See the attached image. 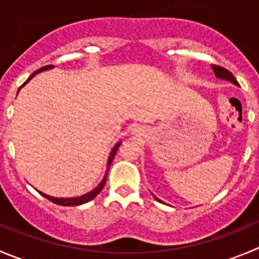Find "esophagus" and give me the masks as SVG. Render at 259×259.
Returning a JSON list of instances; mask_svg holds the SVG:
<instances>
[{
	"instance_id": "esophagus-1",
	"label": "esophagus",
	"mask_w": 259,
	"mask_h": 259,
	"mask_svg": "<svg viewBox=\"0 0 259 259\" xmlns=\"http://www.w3.org/2000/svg\"><path fill=\"white\" fill-rule=\"evenodd\" d=\"M136 132H137V131H136Z\"/></svg>"
}]
</instances>
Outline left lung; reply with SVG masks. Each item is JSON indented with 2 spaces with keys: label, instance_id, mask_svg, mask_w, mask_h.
Wrapping results in <instances>:
<instances>
[{
  "label": "left lung",
  "instance_id": "8db88e82",
  "mask_svg": "<svg viewBox=\"0 0 259 259\" xmlns=\"http://www.w3.org/2000/svg\"><path fill=\"white\" fill-rule=\"evenodd\" d=\"M211 67H212V70H213V72H215L216 77L221 78V80H226V81H229V82L234 83V85L239 86L238 81L235 80V77H234L233 73H231L230 71H228V70H226V68H223V67H220V66H215V65H212V66H211ZM154 198L156 199V201L162 202V201H160V199L157 198V197L154 196Z\"/></svg>",
  "mask_w": 259,
  "mask_h": 259
}]
</instances>
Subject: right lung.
Here are the masks:
<instances>
[{
  "instance_id": "right-lung-1",
  "label": "right lung",
  "mask_w": 259,
  "mask_h": 259,
  "mask_svg": "<svg viewBox=\"0 0 259 259\" xmlns=\"http://www.w3.org/2000/svg\"><path fill=\"white\" fill-rule=\"evenodd\" d=\"M51 68H53V66H46V67H41L40 70H38V71H35V72H34V73H31L30 77H29L28 80H26L25 82H24L23 85L20 86V89L23 88V86H25L26 83H28L29 81H30L31 78H33L34 76L36 75V73L41 72V71L51 70ZM20 89H19V90H17V93H19V91H20ZM120 144H122V142H120V141H119V142H117V144L114 145V147H113V149H112V151H110L109 157H108V162H107V171H105V174H104V178L102 179V182H100V183L98 184V186L95 187V188L93 189V191L88 192V193L82 194V196H77V197H68V198H63V197H53V196H49V194L43 193V192H40V191H38V192H39V193L41 194V196L46 197L47 199H49V201H52V202H53V203H56V205H60V206H78V205H82V203H86V202H90L91 199H94L95 197H97L98 194H99L100 192H102L103 187H104L105 182H107V176H108V170H109V166H110V164H112L113 159H114L115 154H117V150H118V147L120 146Z\"/></svg>"
}]
</instances>
